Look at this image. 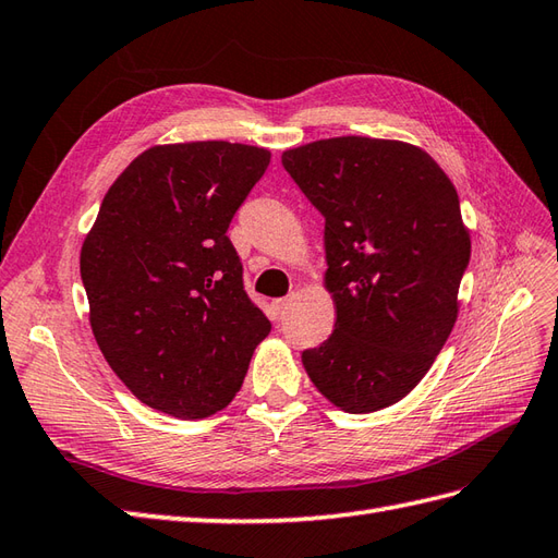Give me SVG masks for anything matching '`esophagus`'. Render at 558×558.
Here are the masks:
<instances>
[{
    "mask_svg": "<svg viewBox=\"0 0 558 558\" xmlns=\"http://www.w3.org/2000/svg\"><path fill=\"white\" fill-rule=\"evenodd\" d=\"M291 301H293V295H289V299H279V301H275L271 303V307H275V315L281 319L283 315L289 313V307H291Z\"/></svg>",
    "mask_w": 558,
    "mask_h": 558,
    "instance_id": "1",
    "label": "esophagus"
}]
</instances>
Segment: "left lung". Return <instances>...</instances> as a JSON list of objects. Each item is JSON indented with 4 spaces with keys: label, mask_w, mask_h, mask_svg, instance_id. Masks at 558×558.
<instances>
[{
    "label": "left lung",
    "mask_w": 558,
    "mask_h": 558,
    "mask_svg": "<svg viewBox=\"0 0 558 558\" xmlns=\"http://www.w3.org/2000/svg\"><path fill=\"white\" fill-rule=\"evenodd\" d=\"M281 165L325 217L331 337L303 351L307 377L345 413L411 393L447 343L470 259L451 179L423 147L341 135L291 147Z\"/></svg>",
    "instance_id": "left-lung-1"
}]
</instances>
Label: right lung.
Returning <instances> with one entry per match:
<instances>
[{
  "mask_svg": "<svg viewBox=\"0 0 558 558\" xmlns=\"http://www.w3.org/2000/svg\"><path fill=\"white\" fill-rule=\"evenodd\" d=\"M269 159L267 147L227 141L147 147L109 185L83 241L93 337L155 411L203 420L227 408L271 329L227 236Z\"/></svg>",
  "mask_w": 558,
  "mask_h": 558,
  "instance_id": "right-lung-1",
  "label": "right lung"
}]
</instances>
